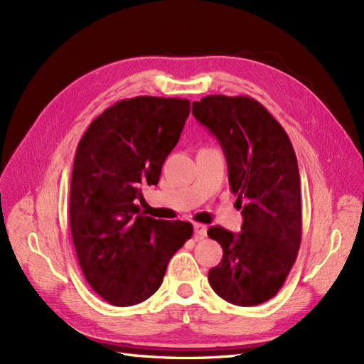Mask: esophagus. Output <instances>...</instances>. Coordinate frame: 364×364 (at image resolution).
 I'll use <instances>...</instances> for the list:
<instances>
[{
	"label": "esophagus",
	"mask_w": 364,
	"mask_h": 364,
	"mask_svg": "<svg viewBox=\"0 0 364 364\" xmlns=\"http://www.w3.org/2000/svg\"><path fill=\"white\" fill-rule=\"evenodd\" d=\"M206 230H208V228L205 226V225H202V223H194V232L199 235V237H206Z\"/></svg>",
	"instance_id": "obj_1"
}]
</instances>
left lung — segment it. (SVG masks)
<instances>
[{
	"label": "left lung",
	"instance_id": "1",
	"mask_svg": "<svg viewBox=\"0 0 364 364\" xmlns=\"http://www.w3.org/2000/svg\"><path fill=\"white\" fill-rule=\"evenodd\" d=\"M193 115L220 142L230 190L246 202L240 234L208 229L223 247L222 261L208 273L209 285L230 304H262L279 291L301 246V179L293 146L250 97L208 95L193 102Z\"/></svg>",
	"mask_w": 364,
	"mask_h": 364
}]
</instances>
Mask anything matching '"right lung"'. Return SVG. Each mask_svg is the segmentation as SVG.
<instances>
[{
	"mask_svg": "<svg viewBox=\"0 0 364 364\" xmlns=\"http://www.w3.org/2000/svg\"><path fill=\"white\" fill-rule=\"evenodd\" d=\"M190 102L135 97L98 115L75 150L70 225L87 284L109 304L136 305L162 284L167 264L193 235L188 222L141 213L142 185H156L178 144Z\"/></svg>",
	"mask_w": 364,
	"mask_h": 364,
	"instance_id": "right-lung-1",
	"label": "right lung"
}]
</instances>
